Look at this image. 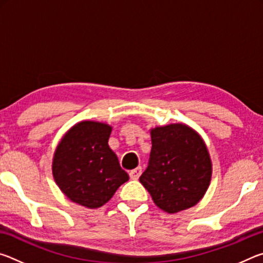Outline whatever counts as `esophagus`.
Masks as SVG:
<instances>
[{
	"mask_svg": "<svg viewBox=\"0 0 263 263\" xmlns=\"http://www.w3.org/2000/svg\"><path fill=\"white\" fill-rule=\"evenodd\" d=\"M128 175H130L132 180H138V179H139V176L141 175V168L138 167L136 169H133V171L128 173Z\"/></svg>",
	"mask_w": 263,
	"mask_h": 263,
	"instance_id": "obj_1",
	"label": "esophagus"
}]
</instances>
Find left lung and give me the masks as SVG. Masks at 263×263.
Listing matches in <instances>:
<instances>
[{"instance_id": "left-lung-1", "label": "left lung", "mask_w": 263, "mask_h": 263, "mask_svg": "<svg viewBox=\"0 0 263 263\" xmlns=\"http://www.w3.org/2000/svg\"><path fill=\"white\" fill-rule=\"evenodd\" d=\"M148 167L140 183L155 205L176 213L196 205L210 185L212 162L203 138L182 123L151 128Z\"/></svg>"}]
</instances>
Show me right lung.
Returning a JSON list of instances; mask_svg holds the SVG:
<instances>
[{"instance_id":"right-lung-1","label":"right lung","mask_w":263,"mask_h":263,"mask_svg":"<svg viewBox=\"0 0 263 263\" xmlns=\"http://www.w3.org/2000/svg\"><path fill=\"white\" fill-rule=\"evenodd\" d=\"M111 131L106 123L80 122L65 133L53 155L57 185L70 201L88 209L104 205L128 180L109 147Z\"/></svg>"}]
</instances>
